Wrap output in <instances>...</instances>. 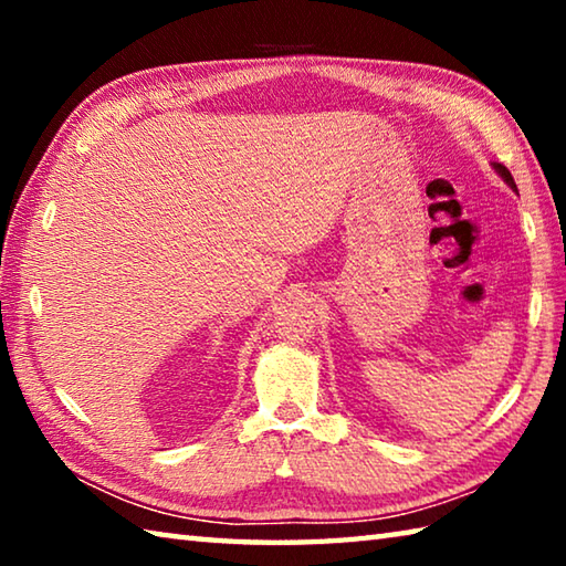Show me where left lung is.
I'll use <instances>...</instances> for the list:
<instances>
[{
    "instance_id": "1",
    "label": "left lung",
    "mask_w": 566,
    "mask_h": 566,
    "mask_svg": "<svg viewBox=\"0 0 566 566\" xmlns=\"http://www.w3.org/2000/svg\"><path fill=\"white\" fill-rule=\"evenodd\" d=\"M494 169H496V175H500L504 181H506V185H510L514 191H516V185H514V177L510 175V169H506L504 165H496V161H494Z\"/></svg>"
}]
</instances>
